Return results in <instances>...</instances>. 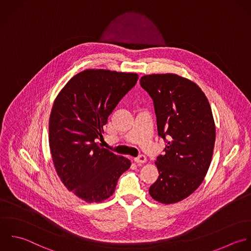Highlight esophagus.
Masks as SVG:
<instances>
[{
	"instance_id": "1",
	"label": "esophagus",
	"mask_w": 251,
	"mask_h": 251,
	"mask_svg": "<svg viewBox=\"0 0 251 251\" xmlns=\"http://www.w3.org/2000/svg\"><path fill=\"white\" fill-rule=\"evenodd\" d=\"M134 161H135L136 163H138V164H141V163H145V162L147 161V157H146L144 154H141V155H139L138 157L134 158Z\"/></svg>"
}]
</instances>
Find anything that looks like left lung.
<instances>
[{
  "mask_svg": "<svg viewBox=\"0 0 251 251\" xmlns=\"http://www.w3.org/2000/svg\"><path fill=\"white\" fill-rule=\"evenodd\" d=\"M140 84L153 100L158 136L166 142L150 195L161 203H175L201 186L209 168L215 143L211 107L197 84L176 74L145 75Z\"/></svg>",
  "mask_w": 251,
  "mask_h": 251,
  "instance_id": "8db88e82",
  "label": "left lung"
}]
</instances>
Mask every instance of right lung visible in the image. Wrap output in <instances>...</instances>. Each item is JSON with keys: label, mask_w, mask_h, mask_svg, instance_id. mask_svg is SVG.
Here are the masks:
<instances>
[{"label": "right lung", "mask_w": 251, "mask_h": 251, "mask_svg": "<svg viewBox=\"0 0 251 251\" xmlns=\"http://www.w3.org/2000/svg\"><path fill=\"white\" fill-rule=\"evenodd\" d=\"M138 74L87 69L73 76L56 97L50 116V148L63 185L87 202H100L115 191L131 162L96 142Z\"/></svg>", "instance_id": "add662e5"}]
</instances>
